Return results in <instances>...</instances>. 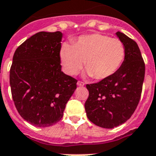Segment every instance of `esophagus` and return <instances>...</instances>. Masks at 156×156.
<instances>
[{
  "label": "esophagus",
  "instance_id": "obj_1",
  "mask_svg": "<svg viewBox=\"0 0 156 156\" xmlns=\"http://www.w3.org/2000/svg\"><path fill=\"white\" fill-rule=\"evenodd\" d=\"M77 84H78V86H84V83H83V82H81V81H78V83H77Z\"/></svg>",
  "mask_w": 156,
  "mask_h": 156
}]
</instances>
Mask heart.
Returning <instances> with one entry per match:
<instances>
[{"label": "heart", "mask_w": 156, "mask_h": 156, "mask_svg": "<svg viewBox=\"0 0 156 156\" xmlns=\"http://www.w3.org/2000/svg\"><path fill=\"white\" fill-rule=\"evenodd\" d=\"M125 47L118 38L100 33L81 36L73 43H64L59 57L65 72L78 74L83 62L89 75L97 80L110 78L119 69L125 59Z\"/></svg>", "instance_id": "obj_1"}]
</instances>
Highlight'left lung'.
I'll use <instances>...</instances> for the list:
<instances>
[{"label":"left lung","mask_w":156,"mask_h":156,"mask_svg":"<svg viewBox=\"0 0 156 156\" xmlns=\"http://www.w3.org/2000/svg\"><path fill=\"white\" fill-rule=\"evenodd\" d=\"M116 35L125 47L123 65L110 78L86 86L87 116L104 128H114L130 119L141 98L145 77V63L136 41L120 32Z\"/></svg>","instance_id":"1"}]
</instances>
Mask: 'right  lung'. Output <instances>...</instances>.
Instances as JSON below:
<instances>
[{
	"label": "right lung",
	"instance_id": "add662e5",
	"mask_svg": "<svg viewBox=\"0 0 156 156\" xmlns=\"http://www.w3.org/2000/svg\"><path fill=\"white\" fill-rule=\"evenodd\" d=\"M62 33L39 32L23 42L13 56L9 84L15 105L31 124L45 128L63 117L77 88V79L61 71Z\"/></svg>",
	"mask_w": 156,
	"mask_h": 156
}]
</instances>
